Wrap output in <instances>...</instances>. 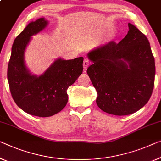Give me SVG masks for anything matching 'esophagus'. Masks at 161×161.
Instances as JSON below:
<instances>
[{
  "mask_svg": "<svg viewBox=\"0 0 161 161\" xmlns=\"http://www.w3.org/2000/svg\"><path fill=\"white\" fill-rule=\"evenodd\" d=\"M88 66H89V61H88L87 59H85V60H84V62H83L84 71H86V70H87Z\"/></svg>",
  "mask_w": 161,
  "mask_h": 161,
  "instance_id": "obj_1",
  "label": "esophagus"
}]
</instances>
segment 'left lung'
<instances>
[{
	"instance_id": "8db88e82",
	"label": "left lung",
	"mask_w": 161,
	"mask_h": 161,
	"mask_svg": "<svg viewBox=\"0 0 161 161\" xmlns=\"http://www.w3.org/2000/svg\"><path fill=\"white\" fill-rule=\"evenodd\" d=\"M129 31L119 43L110 41L88 52L92 64L87 73L97 92V106L116 116L142 108L152 95L155 59L146 36L128 24Z\"/></svg>"
}]
</instances>
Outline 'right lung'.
I'll list each match as a JSON object with an SVG mask.
<instances>
[{
  "label": "right lung",
  "instance_id": "add662e5",
  "mask_svg": "<svg viewBox=\"0 0 161 161\" xmlns=\"http://www.w3.org/2000/svg\"><path fill=\"white\" fill-rule=\"evenodd\" d=\"M48 25L45 18L31 21L14 40L8 62L7 77L12 97L27 114L49 117L62 111L68 102L66 90L75 82L83 70V57L56 58L42 74L30 72L25 54L32 37Z\"/></svg>",
  "mask_w": 161,
  "mask_h": 161
}]
</instances>
